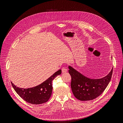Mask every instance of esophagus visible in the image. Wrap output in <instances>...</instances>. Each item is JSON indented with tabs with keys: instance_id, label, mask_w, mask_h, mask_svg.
Segmentation results:
<instances>
[{
	"instance_id": "esophagus-1",
	"label": "esophagus",
	"mask_w": 123,
	"mask_h": 123,
	"mask_svg": "<svg viewBox=\"0 0 123 123\" xmlns=\"http://www.w3.org/2000/svg\"><path fill=\"white\" fill-rule=\"evenodd\" d=\"M62 73H66L67 71V69L66 68H62Z\"/></svg>"
}]
</instances>
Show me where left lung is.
<instances>
[{
  "instance_id": "1",
  "label": "left lung",
  "mask_w": 123,
  "mask_h": 123,
  "mask_svg": "<svg viewBox=\"0 0 123 123\" xmlns=\"http://www.w3.org/2000/svg\"><path fill=\"white\" fill-rule=\"evenodd\" d=\"M71 76V87L73 95L80 100L86 101L98 98L108 85L112 76L113 68L107 75L99 79H91L69 66Z\"/></svg>"
}]
</instances>
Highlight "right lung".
<instances>
[{
    "mask_svg": "<svg viewBox=\"0 0 123 123\" xmlns=\"http://www.w3.org/2000/svg\"><path fill=\"white\" fill-rule=\"evenodd\" d=\"M61 73L62 70H59L44 82L33 88H20L16 87L12 82L11 84L15 91L25 101L32 104L39 105L46 103L49 99L52 92V81Z\"/></svg>",
    "mask_w": 123,
    "mask_h": 123,
    "instance_id": "add662e5",
    "label": "right lung"
}]
</instances>
